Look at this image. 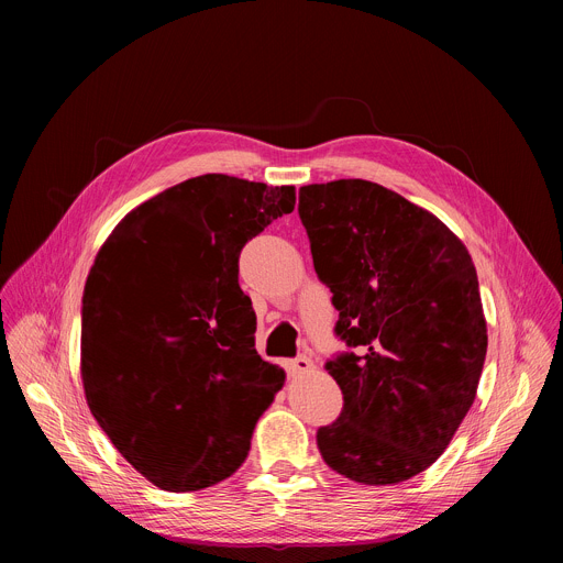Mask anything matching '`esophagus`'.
<instances>
[{"label": "esophagus", "mask_w": 563, "mask_h": 563, "mask_svg": "<svg viewBox=\"0 0 563 563\" xmlns=\"http://www.w3.org/2000/svg\"><path fill=\"white\" fill-rule=\"evenodd\" d=\"M313 365H311V361L307 358V356H296V358H291V361H287L285 363V369H287V374L289 376H298V374H305V372H309Z\"/></svg>", "instance_id": "esophagus-1"}]
</instances>
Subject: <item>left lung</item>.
I'll return each instance as SVG.
<instances>
[{
  "mask_svg": "<svg viewBox=\"0 0 563 563\" xmlns=\"http://www.w3.org/2000/svg\"><path fill=\"white\" fill-rule=\"evenodd\" d=\"M298 216L347 345L325 363L343 410L318 428V450L358 484H400L474 404L488 350L476 269L437 216L376 183L300 187Z\"/></svg>",
  "mask_w": 563,
  "mask_h": 563,
  "instance_id": "left-lung-1",
  "label": "left lung"
}]
</instances>
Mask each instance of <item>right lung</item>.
I'll return each instance as SVG.
<instances>
[{
	"instance_id": "obj_1",
	"label": "right lung",
	"mask_w": 563,
	"mask_h": 563,
	"mask_svg": "<svg viewBox=\"0 0 563 563\" xmlns=\"http://www.w3.org/2000/svg\"><path fill=\"white\" fill-rule=\"evenodd\" d=\"M294 205V187L198 176L124 216L91 267L82 296L87 404L157 488L202 490L231 476L285 383L256 352L238 258Z\"/></svg>"
}]
</instances>
